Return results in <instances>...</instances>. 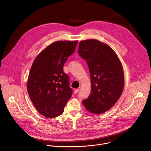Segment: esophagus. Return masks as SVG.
I'll list each match as a JSON object with an SVG mask.
<instances>
[{"label": "esophagus", "instance_id": "1", "mask_svg": "<svg viewBox=\"0 0 151 151\" xmlns=\"http://www.w3.org/2000/svg\"><path fill=\"white\" fill-rule=\"evenodd\" d=\"M79 90H80V89H78V88L75 89V93H77L79 91Z\"/></svg>", "mask_w": 151, "mask_h": 151}]
</instances>
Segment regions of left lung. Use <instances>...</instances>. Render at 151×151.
Masks as SVG:
<instances>
[{"label":"left lung","mask_w":151,"mask_h":151,"mask_svg":"<svg viewBox=\"0 0 151 151\" xmlns=\"http://www.w3.org/2000/svg\"><path fill=\"white\" fill-rule=\"evenodd\" d=\"M78 53L87 62L91 81V93L82 103L93 114L105 113L116 103L123 92L121 62L110 46L96 40L81 41Z\"/></svg>","instance_id":"obj_1"}]
</instances>
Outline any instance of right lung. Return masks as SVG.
Instances as JSON below:
<instances>
[{
  "instance_id": "add662e5",
  "label": "right lung",
  "mask_w": 151,
  "mask_h": 151,
  "mask_svg": "<svg viewBox=\"0 0 151 151\" xmlns=\"http://www.w3.org/2000/svg\"><path fill=\"white\" fill-rule=\"evenodd\" d=\"M78 41H58L45 48L35 59L28 76L27 90L32 103L42 116L61 115L72 95L69 77L63 65L75 52Z\"/></svg>"
}]
</instances>
